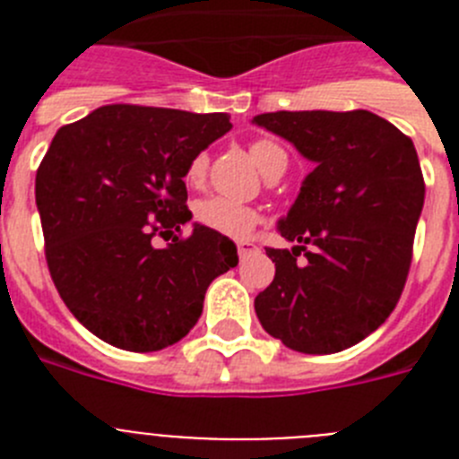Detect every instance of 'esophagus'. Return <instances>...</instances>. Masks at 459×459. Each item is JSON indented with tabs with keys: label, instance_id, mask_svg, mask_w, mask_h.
Here are the masks:
<instances>
[{
	"label": "esophagus",
	"instance_id": "esophagus-1",
	"mask_svg": "<svg viewBox=\"0 0 459 459\" xmlns=\"http://www.w3.org/2000/svg\"><path fill=\"white\" fill-rule=\"evenodd\" d=\"M237 248H238V257L241 259H246V257H250V255L253 253H257V243L255 241H250V238H246V241H238L237 243Z\"/></svg>",
	"mask_w": 459,
	"mask_h": 459
}]
</instances>
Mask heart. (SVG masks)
<instances>
[{
	"mask_svg": "<svg viewBox=\"0 0 459 459\" xmlns=\"http://www.w3.org/2000/svg\"><path fill=\"white\" fill-rule=\"evenodd\" d=\"M250 156L262 169V174H271L275 169L287 168V153L273 140H255L250 144ZM206 174V156L197 153L190 158L186 168V184L200 186ZM195 221L204 225L206 230L222 234V237L241 238L257 225V211L253 206L238 204V202L227 200V197H206L195 206Z\"/></svg>",
	"mask_w": 459,
	"mask_h": 459,
	"instance_id": "obj_1",
	"label": "heart"
}]
</instances>
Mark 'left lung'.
<instances>
[{
    "instance_id": "8db88e82",
    "label": "left lung",
    "mask_w": 459,
    "mask_h": 459,
    "mask_svg": "<svg viewBox=\"0 0 459 459\" xmlns=\"http://www.w3.org/2000/svg\"><path fill=\"white\" fill-rule=\"evenodd\" d=\"M253 124L315 165L278 221L296 246L266 248L275 278L255 299L259 324L301 354L347 350L386 322L407 282L425 200L416 147L368 109L266 112Z\"/></svg>"
}]
</instances>
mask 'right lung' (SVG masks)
<instances>
[{
  "mask_svg": "<svg viewBox=\"0 0 459 459\" xmlns=\"http://www.w3.org/2000/svg\"><path fill=\"white\" fill-rule=\"evenodd\" d=\"M232 128L230 115L103 105L62 126L36 172L46 259L68 310L103 342L158 351L197 324L204 294L238 264L230 237L193 222L190 158Z\"/></svg>",
  "mask_w": 459,
  "mask_h": 459,
  "instance_id": "obj_1",
  "label": "right lung"
}]
</instances>
